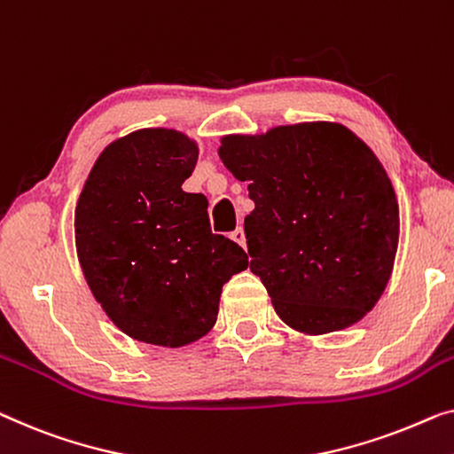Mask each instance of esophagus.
<instances>
[{"label":"esophagus","instance_id":"34e87169","mask_svg":"<svg viewBox=\"0 0 454 454\" xmlns=\"http://www.w3.org/2000/svg\"><path fill=\"white\" fill-rule=\"evenodd\" d=\"M230 239H232L236 245H240V247H245L247 245V239H245V230L242 228H236L234 232H230Z\"/></svg>","mask_w":454,"mask_h":454}]
</instances>
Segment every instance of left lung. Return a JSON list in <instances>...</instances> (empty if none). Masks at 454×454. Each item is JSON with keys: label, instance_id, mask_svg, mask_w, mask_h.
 I'll return each mask as SVG.
<instances>
[{"label": "left lung", "instance_id": "1", "mask_svg": "<svg viewBox=\"0 0 454 454\" xmlns=\"http://www.w3.org/2000/svg\"><path fill=\"white\" fill-rule=\"evenodd\" d=\"M218 154L248 181L250 270L277 316L317 336L363 320L387 287L400 207L375 153L338 121L226 134Z\"/></svg>", "mask_w": 454, "mask_h": 454}]
</instances>
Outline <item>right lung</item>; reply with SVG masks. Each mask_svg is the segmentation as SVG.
<instances>
[{"instance_id": "obj_1", "label": "right lung", "mask_w": 454, "mask_h": 454, "mask_svg": "<svg viewBox=\"0 0 454 454\" xmlns=\"http://www.w3.org/2000/svg\"><path fill=\"white\" fill-rule=\"evenodd\" d=\"M198 142L173 128H142L110 142L75 207L83 277L126 336L179 348L218 320L230 277L248 267L236 242L214 234L207 200L181 189Z\"/></svg>"}]
</instances>
